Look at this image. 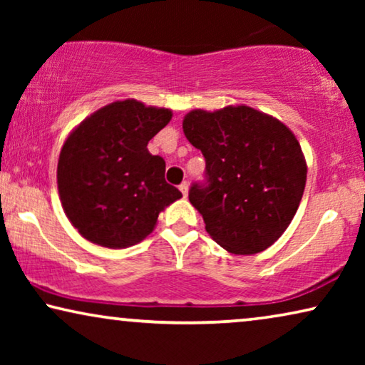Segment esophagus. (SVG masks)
<instances>
[{"mask_svg":"<svg viewBox=\"0 0 365 365\" xmlns=\"http://www.w3.org/2000/svg\"><path fill=\"white\" fill-rule=\"evenodd\" d=\"M179 191L182 192V196H184V197H186V196H187V192H189V184H187L186 181H184V182L181 184V186H179Z\"/></svg>","mask_w":365,"mask_h":365,"instance_id":"esophagus-1","label":"esophagus"}]
</instances>
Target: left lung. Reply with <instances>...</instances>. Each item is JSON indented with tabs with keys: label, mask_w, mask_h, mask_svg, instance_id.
Segmentation results:
<instances>
[{
	"label": "left lung",
	"mask_w": 365,
	"mask_h": 365,
	"mask_svg": "<svg viewBox=\"0 0 365 365\" xmlns=\"http://www.w3.org/2000/svg\"><path fill=\"white\" fill-rule=\"evenodd\" d=\"M187 141L206 159V184L189 201L206 231L231 254L272 246L291 224L306 187L307 164L294 133L249 106L192 109L182 119Z\"/></svg>",
	"instance_id": "left-lung-1"
}]
</instances>
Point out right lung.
<instances>
[{
  "mask_svg": "<svg viewBox=\"0 0 365 365\" xmlns=\"http://www.w3.org/2000/svg\"><path fill=\"white\" fill-rule=\"evenodd\" d=\"M171 118V109L124 99L69 133L58 159V191L69 222L89 242L131 247L153 232L164 207L182 197L164 179V159L148 151Z\"/></svg>",
  "mask_w": 365,
  "mask_h": 365,
  "instance_id": "obj_1",
  "label": "right lung"
}]
</instances>
